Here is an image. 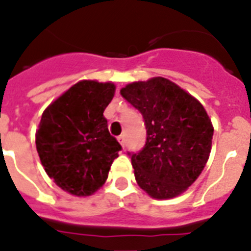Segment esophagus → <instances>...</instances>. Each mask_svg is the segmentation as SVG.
<instances>
[{
	"label": "esophagus",
	"mask_w": 251,
	"mask_h": 251,
	"mask_svg": "<svg viewBox=\"0 0 251 251\" xmlns=\"http://www.w3.org/2000/svg\"><path fill=\"white\" fill-rule=\"evenodd\" d=\"M117 140H119V143L122 145V147H125V135L117 136Z\"/></svg>",
	"instance_id": "1"
}]
</instances>
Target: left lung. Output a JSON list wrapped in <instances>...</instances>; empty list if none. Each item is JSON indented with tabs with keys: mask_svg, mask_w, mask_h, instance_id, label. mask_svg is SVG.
Instances as JSON below:
<instances>
[{
	"mask_svg": "<svg viewBox=\"0 0 251 251\" xmlns=\"http://www.w3.org/2000/svg\"><path fill=\"white\" fill-rule=\"evenodd\" d=\"M121 96L142 113L147 142L129 153L138 185L154 199L180 195L209 158L213 126L201 103L165 77L135 81Z\"/></svg>",
	"mask_w": 251,
	"mask_h": 251,
	"instance_id": "8db88e82",
	"label": "left lung"
}]
</instances>
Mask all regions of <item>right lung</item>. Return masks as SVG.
<instances>
[{
    "mask_svg": "<svg viewBox=\"0 0 251 251\" xmlns=\"http://www.w3.org/2000/svg\"><path fill=\"white\" fill-rule=\"evenodd\" d=\"M115 89L112 83L83 80L42 115L35 134L42 165L57 186L73 195L96 193L122 149L103 116Z\"/></svg>",
    "mask_w": 251,
    "mask_h": 251,
    "instance_id": "right-lung-1",
    "label": "right lung"
}]
</instances>
